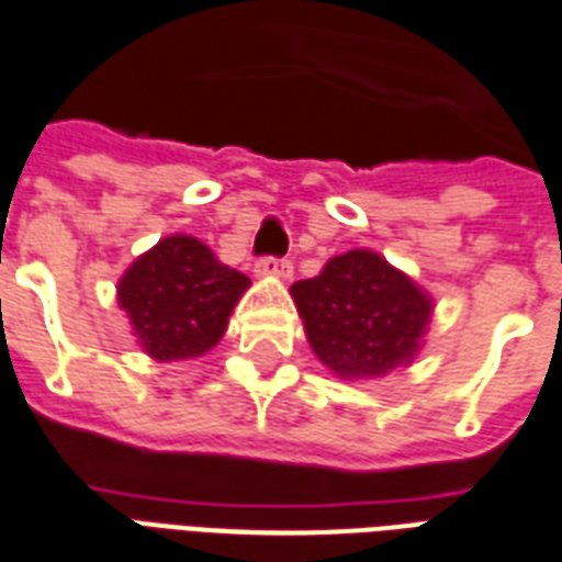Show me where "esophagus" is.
Wrapping results in <instances>:
<instances>
[{
	"label": "esophagus",
	"instance_id": "obj_1",
	"mask_svg": "<svg viewBox=\"0 0 562 562\" xmlns=\"http://www.w3.org/2000/svg\"><path fill=\"white\" fill-rule=\"evenodd\" d=\"M256 273H259V277H277V280H289V277H292V261L265 256V259L256 261Z\"/></svg>",
	"mask_w": 562,
	"mask_h": 562
}]
</instances>
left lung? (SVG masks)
<instances>
[{"mask_svg":"<svg viewBox=\"0 0 562 562\" xmlns=\"http://www.w3.org/2000/svg\"><path fill=\"white\" fill-rule=\"evenodd\" d=\"M315 357L345 381L408 366L423 345L431 297L372 249L334 256L313 280L292 285Z\"/></svg>","mask_w":562,"mask_h":562,"instance_id":"8db88e82","label":"left lung"}]
</instances>
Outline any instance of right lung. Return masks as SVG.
I'll use <instances>...</instances> for the list:
<instances>
[{
    "label": "right lung",
    "instance_id": "right-lung-1",
    "mask_svg": "<svg viewBox=\"0 0 562 562\" xmlns=\"http://www.w3.org/2000/svg\"><path fill=\"white\" fill-rule=\"evenodd\" d=\"M249 277L228 268L190 235H169L119 280V306L145 355L169 363L207 355L226 334L228 315Z\"/></svg>",
    "mask_w": 562,
    "mask_h": 562
}]
</instances>
